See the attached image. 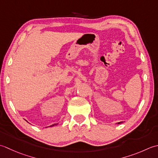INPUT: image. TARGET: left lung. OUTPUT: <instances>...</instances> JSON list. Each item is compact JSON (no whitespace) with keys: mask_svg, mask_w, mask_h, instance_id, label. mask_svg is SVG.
<instances>
[{"mask_svg":"<svg viewBox=\"0 0 158 158\" xmlns=\"http://www.w3.org/2000/svg\"><path fill=\"white\" fill-rule=\"evenodd\" d=\"M122 123V122H118V124H120V123Z\"/></svg>","mask_w":158,"mask_h":158,"instance_id":"obj_1","label":"left lung"}]
</instances>
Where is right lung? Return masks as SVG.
Here are the masks:
<instances>
[{"label": "right lung", "instance_id": "add662e5", "mask_svg": "<svg viewBox=\"0 0 158 158\" xmlns=\"http://www.w3.org/2000/svg\"><path fill=\"white\" fill-rule=\"evenodd\" d=\"M57 124L56 123H55V124H53V125H50V127H53V126H54V125H56Z\"/></svg>", "mask_w": 158, "mask_h": 158}]
</instances>
